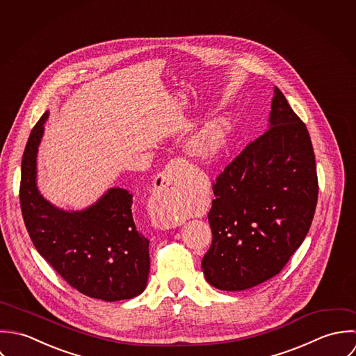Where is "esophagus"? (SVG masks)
<instances>
[{"instance_id":"34e87169","label":"esophagus","mask_w":356,"mask_h":356,"mask_svg":"<svg viewBox=\"0 0 356 356\" xmlns=\"http://www.w3.org/2000/svg\"><path fill=\"white\" fill-rule=\"evenodd\" d=\"M191 176V166L186 161L175 159L170 161L165 169L156 176L152 190V200L155 207H165L168 204L169 197ZM158 225L161 229H170L179 225L177 222L168 220H158Z\"/></svg>"}]
</instances>
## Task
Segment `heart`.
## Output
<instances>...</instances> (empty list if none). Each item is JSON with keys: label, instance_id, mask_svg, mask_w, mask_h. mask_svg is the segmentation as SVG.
Masks as SVG:
<instances>
[{"label": "heart", "instance_id": "obj_1", "mask_svg": "<svg viewBox=\"0 0 356 356\" xmlns=\"http://www.w3.org/2000/svg\"><path fill=\"white\" fill-rule=\"evenodd\" d=\"M229 132L231 121L227 117L213 118L191 136L187 144L188 151L193 156L201 161H214L225 149ZM179 212H175L170 216V220H175Z\"/></svg>", "mask_w": 356, "mask_h": 356}]
</instances>
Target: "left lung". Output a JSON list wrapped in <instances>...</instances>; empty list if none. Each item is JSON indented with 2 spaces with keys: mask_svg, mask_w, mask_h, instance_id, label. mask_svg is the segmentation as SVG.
Wrapping results in <instances>:
<instances>
[{
  "mask_svg": "<svg viewBox=\"0 0 356 356\" xmlns=\"http://www.w3.org/2000/svg\"><path fill=\"white\" fill-rule=\"evenodd\" d=\"M213 193L208 284L239 291L278 275L308 234L318 179L307 127L277 86L267 131L220 173Z\"/></svg>",
  "mask_w": 356,
  "mask_h": 356,
  "instance_id": "8db88e82",
  "label": "left lung"
}]
</instances>
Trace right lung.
<instances>
[{"instance_id": "obj_1", "label": "right lung", "mask_w": 356, "mask_h": 356, "mask_svg": "<svg viewBox=\"0 0 356 356\" xmlns=\"http://www.w3.org/2000/svg\"><path fill=\"white\" fill-rule=\"evenodd\" d=\"M47 111L33 128L22 159L20 207L37 252L79 293L103 301L142 294L149 273V241L136 229L134 195L108 188L81 211H65L38 190L37 156Z\"/></svg>"}]
</instances>
